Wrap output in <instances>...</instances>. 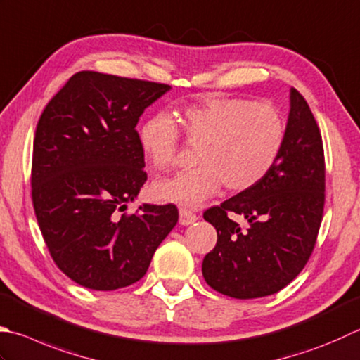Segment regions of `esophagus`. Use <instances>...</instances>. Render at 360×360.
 <instances>
[{"label": "esophagus", "mask_w": 360, "mask_h": 360, "mask_svg": "<svg viewBox=\"0 0 360 360\" xmlns=\"http://www.w3.org/2000/svg\"><path fill=\"white\" fill-rule=\"evenodd\" d=\"M196 220H198V217L190 212L188 209H179V224H182V226H188V224L195 223Z\"/></svg>", "instance_id": "34e87169"}]
</instances>
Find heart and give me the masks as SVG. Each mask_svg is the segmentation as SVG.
<instances>
[{
  "label": "heart",
  "mask_w": 360,
  "mask_h": 360,
  "mask_svg": "<svg viewBox=\"0 0 360 360\" xmlns=\"http://www.w3.org/2000/svg\"><path fill=\"white\" fill-rule=\"evenodd\" d=\"M188 142L198 143L192 170L154 182L162 201L196 207L224 186L243 192L271 170L285 140V122L276 105L243 98H206L182 110ZM181 132L167 114L146 118L139 129V143L156 168L178 162Z\"/></svg>",
  "instance_id": "heart-1"
}]
</instances>
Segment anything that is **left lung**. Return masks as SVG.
I'll use <instances>...</instances> for the list:
<instances>
[{
    "label": "left lung",
    "mask_w": 360,
    "mask_h": 360,
    "mask_svg": "<svg viewBox=\"0 0 360 360\" xmlns=\"http://www.w3.org/2000/svg\"><path fill=\"white\" fill-rule=\"evenodd\" d=\"M325 207L321 134L304 98L290 89L285 140L262 181L204 212L217 229L202 260L206 283L226 297L252 300L279 292L311 257ZM228 213L245 216L242 231Z\"/></svg>",
    "instance_id": "left-lung-1"
}]
</instances>
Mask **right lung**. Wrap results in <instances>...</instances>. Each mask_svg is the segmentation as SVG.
<instances>
[{
    "mask_svg": "<svg viewBox=\"0 0 360 360\" xmlns=\"http://www.w3.org/2000/svg\"><path fill=\"white\" fill-rule=\"evenodd\" d=\"M170 89L79 72L40 115L32 204L49 255L76 284L105 292L137 283L178 223L173 204H142L136 214H118L146 181L139 118Z\"/></svg>",
    "mask_w": 360,
    "mask_h": 360,
    "instance_id": "obj_1",
    "label": "right lung"
}]
</instances>
